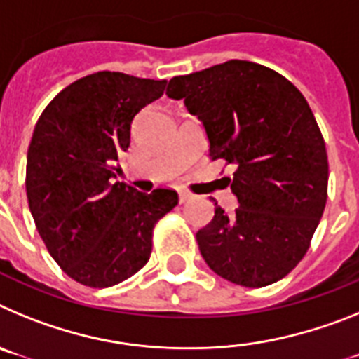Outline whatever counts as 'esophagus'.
Masks as SVG:
<instances>
[{
    "mask_svg": "<svg viewBox=\"0 0 359 359\" xmlns=\"http://www.w3.org/2000/svg\"><path fill=\"white\" fill-rule=\"evenodd\" d=\"M192 198H194L192 194H189V192H185V190H180V203H187Z\"/></svg>",
    "mask_w": 359,
    "mask_h": 359,
    "instance_id": "obj_1",
    "label": "esophagus"
}]
</instances>
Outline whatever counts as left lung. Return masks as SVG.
<instances>
[{"label":"left lung","mask_w":359,"mask_h":359,"mask_svg":"<svg viewBox=\"0 0 359 359\" xmlns=\"http://www.w3.org/2000/svg\"><path fill=\"white\" fill-rule=\"evenodd\" d=\"M167 95L201 120L210 160L233 165L226 177L239 207H215L196 233L219 277L264 287L302 261L327 201L325 142L304 95L280 73L226 61L170 79Z\"/></svg>","instance_id":"1"}]
</instances>
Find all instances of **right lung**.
I'll use <instances>...</instances> for the list:
<instances>
[{
  "instance_id": "add662e5",
  "label": "right lung",
  "mask_w": 359,
  "mask_h": 359,
  "mask_svg": "<svg viewBox=\"0 0 359 359\" xmlns=\"http://www.w3.org/2000/svg\"><path fill=\"white\" fill-rule=\"evenodd\" d=\"M167 81L98 72L66 86L41 113L27 156V198L37 231L68 277L109 287L147 264L152 230L177 205L115 182L131 122Z\"/></svg>"
}]
</instances>
